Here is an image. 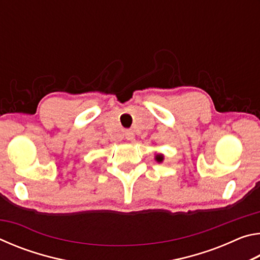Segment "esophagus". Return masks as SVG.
<instances>
[{
  "label": "esophagus",
  "instance_id": "34e87169",
  "mask_svg": "<svg viewBox=\"0 0 260 260\" xmlns=\"http://www.w3.org/2000/svg\"><path fill=\"white\" fill-rule=\"evenodd\" d=\"M125 138H126L127 140H128V141H133L134 138H135L134 131H132V129L126 131V132H125Z\"/></svg>",
  "mask_w": 260,
  "mask_h": 260
}]
</instances>
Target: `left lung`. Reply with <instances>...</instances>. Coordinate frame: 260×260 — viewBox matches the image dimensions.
<instances>
[{
	"label": "left lung",
	"instance_id": "8db88e82",
	"mask_svg": "<svg viewBox=\"0 0 260 260\" xmlns=\"http://www.w3.org/2000/svg\"><path fill=\"white\" fill-rule=\"evenodd\" d=\"M155 159H156L158 162H161L162 160H164V156H162L161 153H158V155H156Z\"/></svg>",
	"mask_w": 260,
	"mask_h": 260
}]
</instances>
